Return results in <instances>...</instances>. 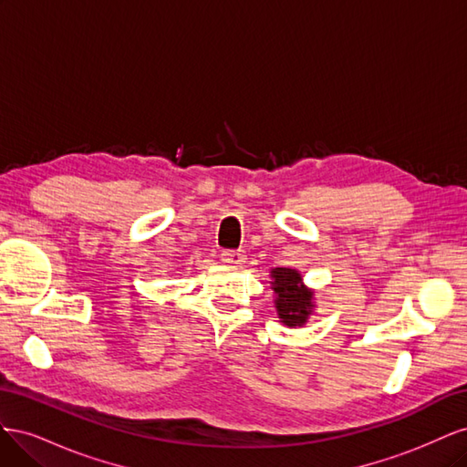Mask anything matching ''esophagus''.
<instances>
[{"mask_svg": "<svg viewBox=\"0 0 467 467\" xmlns=\"http://www.w3.org/2000/svg\"><path fill=\"white\" fill-rule=\"evenodd\" d=\"M245 259H247V255H245L244 251H223V253H222V261H223L225 265L239 266V265L245 263Z\"/></svg>", "mask_w": 467, "mask_h": 467, "instance_id": "34e87169", "label": "esophagus"}]
</instances>
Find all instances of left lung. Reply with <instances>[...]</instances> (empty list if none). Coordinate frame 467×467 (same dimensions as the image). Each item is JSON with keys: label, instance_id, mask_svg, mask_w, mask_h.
<instances>
[{"label": "left lung", "instance_id": "obj_1", "mask_svg": "<svg viewBox=\"0 0 467 467\" xmlns=\"http://www.w3.org/2000/svg\"><path fill=\"white\" fill-rule=\"evenodd\" d=\"M275 290V307L280 323L296 327L304 325L314 309V292L304 286L302 275L296 268L276 266L271 271Z\"/></svg>", "mask_w": 467, "mask_h": 467}]
</instances>
